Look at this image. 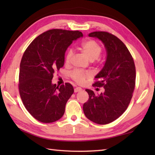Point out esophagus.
I'll use <instances>...</instances> for the list:
<instances>
[{
    "instance_id": "1",
    "label": "esophagus",
    "mask_w": 155,
    "mask_h": 155,
    "mask_svg": "<svg viewBox=\"0 0 155 155\" xmlns=\"http://www.w3.org/2000/svg\"><path fill=\"white\" fill-rule=\"evenodd\" d=\"M81 91H82V88L81 87H76L74 89V93H77V92H79Z\"/></svg>"
}]
</instances>
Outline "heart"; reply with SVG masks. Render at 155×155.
I'll return each instance as SVG.
<instances>
[{
  "instance_id": "heart-1",
  "label": "heart",
  "mask_w": 155,
  "mask_h": 155,
  "mask_svg": "<svg viewBox=\"0 0 155 155\" xmlns=\"http://www.w3.org/2000/svg\"><path fill=\"white\" fill-rule=\"evenodd\" d=\"M80 48L82 52L91 61L96 60L99 57L102 53V51H103V48H102L101 46L93 39H88V40L83 42L81 44ZM72 56V51H68L65 55L66 64H68L70 63ZM70 76L72 79L75 81L76 83L78 84H83L84 83L87 78L91 77V74L88 72L74 70L71 72Z\"/></svg>"
}]
</instances>
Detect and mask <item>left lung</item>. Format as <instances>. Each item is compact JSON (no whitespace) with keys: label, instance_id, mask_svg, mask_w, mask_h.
I'll return each mask as SVG.
<instances>
[{"label":"left lung","instance_id":"obj_1","mask_svg":"<svg viewBox=\"0 0 155 155\" xmlns=\"http://www.w3.org/2000/svg\"><path fill=\"white\" fill-rule=\"evenodd\" d=\"M88 36L103 42L107 57L93 84L104 91L96 95L93 91L85 90L89 98L83 104V111L90 120L106 124L121 116L130 104L135 87V65L126 45L116 36L104 31L93 32Z\"/></svg>","mask_w":155,"mask_h":155}]
</instances>
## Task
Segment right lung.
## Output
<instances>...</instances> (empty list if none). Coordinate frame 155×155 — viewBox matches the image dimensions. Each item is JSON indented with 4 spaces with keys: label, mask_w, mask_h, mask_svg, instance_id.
Segmentation results:
<instances>
[{
    "label": "right lung",
    "mask_w": 155,
    "mask_h": 155,
    "mask_svg": "<svg viewBox=\"0 0 155 155\" xmlns=\"http://www.w3.org/2000/svg\"><path fill=\"white\" fill-rule=\"evenodd\" d=\"M83 36L78 31L51 29L35 38L23 54L18 78L20 96L26 109L41 123H53L63 116L74 88L68 83L57 86L52 84V79L63 67L67 48Z\"/></svg>",
    "instance_id": "right-lung-1"
}]
</instances>
